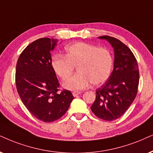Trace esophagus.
Wrapping results in <instances>:
<instances>
[{"label":"esophagus","mask_w":153,"mask_h":153,"mask_svg":"<svg viewBox=\"0 0 153 153\" xmlns=\"http://www.w3.org/2000/svg\"><path fill=\"white\" fill-rule=\"evenodd\" d=\"M81 92H73V95L74 97H77L78 95H79V94H80Z\"/></svg>","instance_id":"esophagus-1"}]
</instances>
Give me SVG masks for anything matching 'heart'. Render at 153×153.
<instances>
[{"mask_svg": "<svg viewBox=\"0 0 153 153\" xmlns=\"http://www.w3.org/2000/svg\"><path fill=\"white\" fill-rule=\"evenodd\" d=\"M54 73L65 80L77 67L76 75L63 82V85L71 91L87 88L90 83L99 85L109 78L113 67V56L109 50L98 48L85 42H75L65 47V53L55 55L51 61Z\"/></svg>", "mask_w": 153, "mask_h": 153, "instance_id": "1", "label": "heart"}]
</instances>
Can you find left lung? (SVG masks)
Returning <instances> with one entry per match:
<instances>
[{"label":"left lung","instance_id":"1","mask_svg":"<svg viewBox=\"0 0 153 153\" xmlns=\"http://www.w3.org/2000/svg\"><path fill=\"white\" fill-rule=\"evenodd\" d=\"M98 38L110 43L114 51V70L105 85L96 90V98L91 107L100 119L111 121L124 114L138 92V63L131 49L120 40L109 36Z\"/></svg>","mask_w":153,"mask_h":153}]
</instances>
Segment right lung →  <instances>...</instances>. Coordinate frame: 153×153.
I'll list each match as a JSON object with an SVG mask.
<instances>
[{"instance_id": "1", "label": "right lung", "mask_w": 153, "mask_h": 153, "mask_svg": "<svg viewBox=\"0 0 153 153\" xmlns=\"http://www.w3.org/2000/svg\"><path fill=\"white\" fill-rule=\"evenodd\" d=\"M57 39L41 38L27 46L19 56L15 84L22 103L36 119L53 122L65 114L74 98L71 92H59V83L51 67Z\"/></svg>"}]
</instances>
